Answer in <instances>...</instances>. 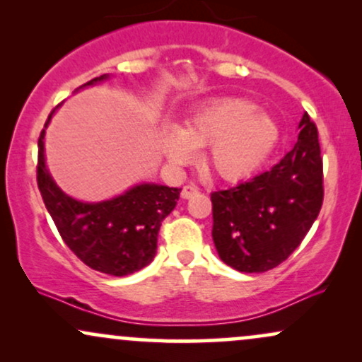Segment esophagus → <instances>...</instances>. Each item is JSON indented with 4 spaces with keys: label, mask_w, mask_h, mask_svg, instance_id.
I'll list each match as a JSON object with an SVG mask.
<instances>
[{
    "label": "esophagus",
    "mask_w": 362,
    "mask_h": 362,
    "mask_svg": "<svg viewBox=\"0 0 362 362\" xmlns=\"http://www.w3.org/2000/svg\"><path fill=\"white\" fill-rule=\"evenodd\" d=\"M195 194H199V189L195 185H192V184L185 185L184 189H182V199H190Z\"/></svg>",
    "instance_id": "esophagus-1"
}]
</instances>
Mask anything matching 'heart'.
I'll return each mask as SVG.
<instances>
[{"label": "heart", "instance_id": "b5f03b06", "mask_svg": "<svg viewBox=\"0 0 362 362\" xmlns=\"http://www.w3.org/2000/svg\"><path fill=\"white\" fill-rule=\"evenodd\" d=\"M247 98L207 102L187 120L185 127H170L165 151L175 163L192 160L195 148H207L206 168L226 182H240L255 173L279 143V126L271 115L257 112Z\"/></svg>", "mask_w": 362, "mask_h": 362}]
</instances>
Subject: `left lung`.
Segmentation results:
<instances>
[{"mask_svg": "<svg viewBox=\"0 0 362 362\" xmlns=\"http://www.w3.org/2000/svg\"><path fill=\"white\" fill-rule=\"evenodd\" d=\"M294 148L269 172L211 194L219 259L240 272L277 267L300 247L323 204L318 131L303 115Z\"/></svg>", "mask_w": 362, "mask_h": 362, "instance_id": "left-lung-1", "label": "left lung"}]
</instances>
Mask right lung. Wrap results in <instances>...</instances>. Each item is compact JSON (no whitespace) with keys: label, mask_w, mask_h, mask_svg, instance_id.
<instances>
[{"label":"right lung","mask_w":362,"mask_h":362,"mask_svg":"<svg viewBox=\"0 0 362 362\" xmlns=\"http://www.w3.org/2000/svg\"><path fill=\"white\" fill-rule=\"evenodd\" d=\"M93 78L83 86L107 80ZM52 115V112H51ZM44 127H47L49 120ZM42 129L39 136L37 185L61 238L83 264L109 276H129L146 267L156 253L161 221L172 213L182 189L141 184L110 201H76L54 184L45 167Z\"/></svg>","instance_id":"right-lung-1"}]
</instances>
